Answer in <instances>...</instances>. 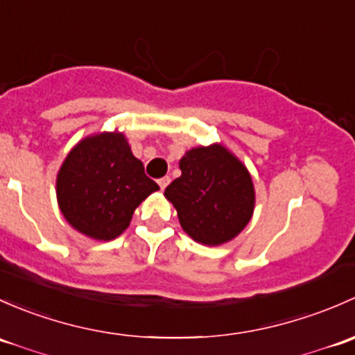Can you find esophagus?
Here are the masks:
<instances>
[{
  "label": "esophagus",
  "mask_w": 355,
  "mask_h": 355,
  "mask_svg": "<svg viewBox=\"0 0 355 355\" xmlns=\"http://www.w3.org/2000/svg\"><path fill=\"white\" fill-rule=\"evenodd\" d=\"M157 182H159L160 189H166V188H167V184H169V182H171V178H169V176H166V178H160L159 181H157Z\"/></svg>",
  "instance_id": "obj_1"
}]
</instances>
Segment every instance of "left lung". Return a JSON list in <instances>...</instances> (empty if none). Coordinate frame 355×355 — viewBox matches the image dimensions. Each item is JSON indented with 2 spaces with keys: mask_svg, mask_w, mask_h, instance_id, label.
<instances>
[{
  "mask_svg": "<svg viewBox=\"0 0 355 355\" xmlns=\"http://www.w3.org/2000/svg\"><path fill=\"white\" fill-rule=\"evenodd\" d=\"M181 176L164 196L176 208L182 231L205 246H220L239 236L254 211L248 167L222 144L189 148L179 160Z\"/></svg>",
  "mask_w": 355,
  "mask_h": 355,
  "instance_id": "obj_1",
  "label": "left lung"
}]
</instances>
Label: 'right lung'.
Listing matches in <instances>:
<instances>
[{
	"label": "right lung",
	"instance_id": "obj_1",
	"mask_svg": "<svg viewBox=\"0 0 355 355\" xmlns=\"http://www.w3.org/2000/svg\"><path fill=\"white\" fill-rule=\"evenodd\" d=\"M157 189L118 130L82 138L56 176L61 214L75 231L94 241L121 236L138 205Z\"/></svg>",
	"mask_w": 355,
	"mask_h": 355
}]
</instances>
